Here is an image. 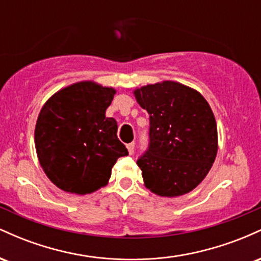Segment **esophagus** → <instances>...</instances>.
<instances>
[{"instance_id": "esophagus-1", "label": "esophagus", "mask_w": 261, "mask_h": 261, "mask_svg": "<svg viewBox=\"0 0 261 261\" xmlns=\"http://www.w3.org/2000/svg\"><path fill=\"white\" fill-rule=\"evenodd\" d=\"M127 147V151H128V153L130 154H133L134 153V151H135V142H131V143H128V145L126 146Z\"/></svg>"}]
</instances>
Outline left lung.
<instances>
[{"mask_svg":"<svg viewBox=\"0 0 261 261\" xmlns=\"http://www.w3.org/2000/svg\"><path fill=\"white\" fill-rule=\"evenodd\" d=\"M149 114V147L137 161L143 184L160 196L190 193L214 164L217 124L207 100L196 89L162 81L134 91Z\"/></svg>","mask_w":261,"mask_h":261,"instance_id":"left-lung-1","label":"left lung"}]
</instances>
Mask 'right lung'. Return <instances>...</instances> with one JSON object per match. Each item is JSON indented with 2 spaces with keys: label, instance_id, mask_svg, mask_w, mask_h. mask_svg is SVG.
<instances>
[{
  "label": "right lung",
  "instance_id": "add662e5",
  "mask_svg": "<svg viewBox=\"0 0 261 261\" xmlns=\"http://www.w3.org/2000/svg\"><path fill=\"white\" fill-rule=\"evenodd\" d=\"M116 91L81 81L53 94L35 124V149L47 178L66 193L86 195L106 187L119 157L127 155L118 124L107 118Z\"/></svg>",
  "mask_w": 261,
  "mask_h": 261
}]
</instances>
